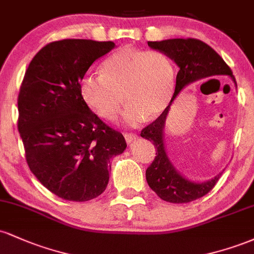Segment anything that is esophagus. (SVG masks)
Returning <instances> with one entry per match:
<instances>
[{
    "instance_id": "1",
    "label": "esophagus",
    "mask_w": 254,
    "mask_h": 254,
    "mask_svg": "<svg viewBox=\"0 0 254 254\" xmlns=\"http://www.w3.org/2000/svg\"><path fill=\"white\" fill-rule=\"evenodd\" d=\"M124 137H125V141H127V144L132 143V142H135L136 139H137V135H136V133L125 132V133H124Z\"/></svg>"
}]
</instances>
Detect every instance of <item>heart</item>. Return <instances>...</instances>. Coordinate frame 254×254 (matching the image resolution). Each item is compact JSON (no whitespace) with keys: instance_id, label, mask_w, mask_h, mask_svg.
<instances>
[{"instance_id":"heart-1","label":"heart","mask_w":254,"mask_h":254,"mask_svg":"<svg viewBox=\"0 0 254 254\" xmlns=\"http://www.w3.org/2000/svg\"><path fill=\"white\" fill-rule=\"evenodd\" d=\"M100 74L84 76L80 93L89 109L107 121L117 116L124 100L122 121L137 127L145 117L161 115L173 97L176 72L162 52L122 48L104 61Z\"/></svg>"}]
</instances>
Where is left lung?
<instances>
[{
    "label": "left lung",
    "instance_id": "8db88e82",
    "mask_svg": "<svg viewBox=\"0 0 254 254\" xmlns=\"http://www.w3.org/2000/svg\"><path fill=\"white\" fill-rule=\"evenodd\" d=\"M149 48L166 55L174 61L179 71L177 74L176 90L170 105L155 122L142 130L141 136L153 142L156 156L145 171L148 185L161 199L170 203H189L205 196L220 179L221 173L202 183L192 182L177 171L168 157L165 147V125L174 99L189 84L211 76H228L237 86L233 72L214 49L198 39H167L148 42Z\"/></svg>",
    "mask_w": 254,
    "mask_h": 254
}]
</instances>
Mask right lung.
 <instances>
[{
	"label": "right lung",
	"mask_w": 254,
	"mask_h": 254,
	"mask_svg": "<svg viewBox=\"0 0 254 254\" xmlns=\"http://www.w3.org/2000/svg\"><path fill=\"white\" fill-rule=\"evenodd\" d=\"M113 42L63 39L45 45L26 70L17 129L26 161L40 183L60 198L86 202L100 196L110 160L127 148L124 136L89 110L80 82Z\"/></svg>",
	"instance_id": "obj_1"
}]
</instances>
